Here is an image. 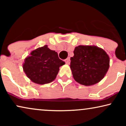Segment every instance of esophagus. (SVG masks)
<instances>
[{
  "label": "esophagus",
  "instance_id": "1",
  "mask_svg": "<svg viewBox=\"0 0 126 126\" xmlns=\"http://www.w3.org/2000/svg\"><path fill=\"white\" fill-rule=\"evenodd\" d=\"M65 63H66V64H68V63H69V61H70V58L68 57L66 60H65Z\"/></svg>",
  "mask_w": 126,
  "mask_h": 126
}]
</instances>
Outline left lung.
<instances>
[{"label":"left lung","mask_w":126,"mask_h":126,"mask_svg":"<svg viewBox=\"0 0 126 126\" xmlns=\"http://www.w3.org/2000/svg\"><path fill=\"white\" fill-rule=\"evenodd\" d=\"M73 53L70 68L76 81L91 86L104 78L110 68V57L104 50L94 45H79Z\"/></svg>","instance_id":"1"}]
</instances>
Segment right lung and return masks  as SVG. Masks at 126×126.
Listing matches in <instances>:
<instances>
[{
  "instance_id": "1",
  "label": "right lung",
  "mask_w": 126,
  "mask_h": 126,
  "mask_svg": "<svg viewBox=\"0 0 126 126\" xmlns=\"http://www.w3.org/2000/svg\"><path fill=\"white\" fill-rule=\"evenodd\" d=\"M65 63L58 58L57 53L45 45L32 51L25 58L23 69L32 82L43 85L54 81L60 67Z\"/></svg>"
}]
</instances>
